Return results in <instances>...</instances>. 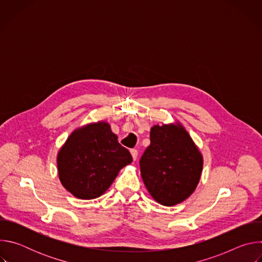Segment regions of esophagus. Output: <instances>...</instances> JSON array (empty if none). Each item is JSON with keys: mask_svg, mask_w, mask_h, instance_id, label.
Here are the masks:
<instances>
[{"mask_svg": "<svg viewBox=\"0 0 262 262\" xmlns=\"http://www.w3.org/2000/svg\"><path fill=\"white\" fill-rule=\"evenodd\" d=\"M130 154H132V157H133V160L136 161L137 158H138V150L137 149H132L130 150Z\"/></svg>", "mask_w": 262, "mask_h": 262, "instance_id": "obj_1", "label": "esophagus"}]
</instances>
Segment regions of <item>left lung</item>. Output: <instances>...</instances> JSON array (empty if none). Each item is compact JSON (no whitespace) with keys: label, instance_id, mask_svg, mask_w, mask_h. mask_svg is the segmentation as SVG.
Masks as SVG:
<instances>
[{"label":"left lung","instance_id":"1","mask_svg":"<svg viewBox=\"0 0 262 262\" xmlns=\"http://www.w3.org/2000/svg\"><path fill=\"white\" fill-rule=\"evenodd\" d=\"M140 168L151 197L162 205L174 206L196 190L203 157L179 121L157 124L150 129V145L140 160Z\"/></svg>","mask_w":262,"mask_h":262}]
</instances>
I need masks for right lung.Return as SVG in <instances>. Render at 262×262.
Wrapping results in <instances>:
<instances>
[{
    "mask_svg": "<svg viewBox=\"0 0 262 262\" xmlns=\"http://www.w3.org/2000/svg\"><path fill=\"white\" fill-rule=\"evenodd\" d=\"M133 158L118 142L106 121L88 123L74 129L57 155L59 179L74 197L90 200L100 197L119 171Z\"/></svg>",
    "mask_w": 262,
    "mask_h": 262,
    "instance_id": "right-lung-1",
    "label": "right lung"
}]
</instances>
